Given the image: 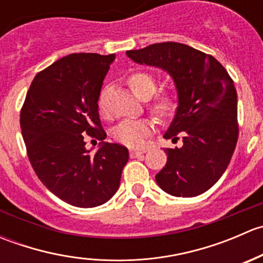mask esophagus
Returning a JSON list of instances; mask_svg holds the SVG:
<instances>
[{"instance_id":"34e87169","label":"esophagus","mask_w":263,"mask_h":263,"mask_svg":"<svg viewBox=\"0 0 263 263\" xmlns=\"http://www.w3.org/2000/svg\"><path fill=\"white\" fill-rule=\"evenodd\" d=\"M145 153H146L145 148H141V150H131L129 151V156H131V158H137V156H141L142 154Z\"/></svg>"}]
</instances>
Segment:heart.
I'll use <instances>...</instances> for the list:
<instances>
[{
    "label": "heart",
    "instance_id": "heart-1",
    "mask_svg": "<svg viewBox=\"0 0 263 263\" xmlns=\"http://www.w3.org/2000/svg\"><path fill=\"white\" fill-rule=\"evenodd\" d=\"M128 86L140 99L150 98L156 90V80L151 73L147 72H135L127 79ZM105 95L107 87H103L98 98V109L102 116L107 115L105 109ZM151 110L159 118H168L174 113L177 108V98L172 92H161L159 94L153 103L150 104ZM154 124L150 119H136V121H123L117 124L113 137L118 144L128 147H141L145 144V140L153 132Z\"/></svg>",
    "mask_w": 263,
    "mask_h": 263
}]
</instances>
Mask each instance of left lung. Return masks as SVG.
<instances>
[{
	"mask_svg": "<svg viewBox=\"0 0 263 263\" xmlns=\"http://www.w3.org/2000/svg\"><path fill=\"white\" fill-rule=\"evenodd\" d=\"M126 54L140 65L166 71L176 85L178 107L164 134L183 146L165 148L166 164L155 176L159 187L176 197L210 190L227 171L238 141L237 90L213 55L176 42L155 43Z\"/></svg>",
	"mask_w": 263,
	"mask_h": 263,
	"instance_id": "left-lung-1",
	"label": "left lung"
}]
</instances>
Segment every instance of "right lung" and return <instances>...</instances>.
<instances>
[{"label":"right lung","instance_id":"right-lung-1","mask_svg":"<svg viewBox=\"0 0 263 263\" xmlns=\"http://www.w3.org/2000/svg\"><path fill=\"white\" fill-rule=\"evenodd\" d=\"M116 54L72 53L36 73L20 113L28 158L41 182L65 202L95 208L118 191L128 150L104 142L98 109ZM101 141L94 156L84 135Z\"/></svg>","mask_w":263,"mask_h":263}]
</instances>
